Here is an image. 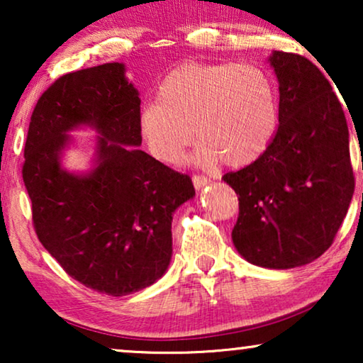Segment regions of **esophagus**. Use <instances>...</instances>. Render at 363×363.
Listing matches in <instances>:
<instances>
[{
  "label": "esophagus",
  "instance_id": "esophagus-1",
  "mask_svg": "<svg viewBox=\"0 0 363 363\" xmlns=\"http://www.w3.org/2000/svg\"><path fill=\"white\" fill-rule=\"evenodd\" d=\"M208 183H210V178L206 177H201V175H195L193 177V186L196 188V190H201V188H205Z\"/></svg>",
  "mask_w": 363,
  "mask_h": 363
}]
</instances>
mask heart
Here are the masks:
<instances>
[{
    "label": "heart",
    "mask_w": 363,
    "mask_h": 363,
    "mask_svg": "<svg viewBox=\"0 0 363 363\" xmlns=\"http://www.w3.org/2000/svg\"><path fill=\"white\" fill-rule=\"evenodd\" d=\"M277 121L274 82L261 67L190 61L163 77L157 101L140 108L138 128L160 162H180L196 132L200 165L225 158L228 167L240 168L267 150Z\"/></svg>",
    "instance_id": "1"
}]
</instances>
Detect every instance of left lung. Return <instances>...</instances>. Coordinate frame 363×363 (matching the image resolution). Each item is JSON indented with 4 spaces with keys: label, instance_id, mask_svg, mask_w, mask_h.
Wrapping results in <instances>:
<instances>
[{
    "label": "left lung",
    "instance_id": "1",
    "mask_svg": "<svg viewBox=\"0 0 363 363\" xmlns=\"http://www.w3.org/2000/svg\"><path fill=\"white\" fill-rule=\"evenodd\" d=\"M279 127L251 165L223 177L240 216L231 238L251 264L291 269L329 250L354 195L349 127L330 82L309 59L272 51Z\"/></svg>",
    "mask_w": 363,
    "mask_h": 363
}]
</instances>
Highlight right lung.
<instances>
[{"label":"right lung","instance_id":"obj_1","mask_svg":"<svg viewBox=\"0 0 363 363\" xmlns=\"http://www.w3.org/2000/svg\"><path fill=\"white\" fill-rule=\"evenodd\" d=\"M140 97L125 64L59 77L39 97L24 147L23 180L39 241L72 279L108 296L152 286L172 261V220L195 196L191 178L140 150ZM91 128V168L71 172L68 133Z\"/></svg>","mask_w":363,"mask_h":363}]
</instances>
